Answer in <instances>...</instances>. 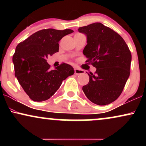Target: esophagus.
I'll use <instances>...</instances> for the list:
<instances>
[{
	"mask_svg": "<svg viewBox=\"0 0 146 146\" xmlns=\"http://www.w3.org/2000/svg\"><path fill=\"white\" fill-rule=\"evenodd\" d=\"M84 70H82V69H80V68H75V74L78 75H80V74H84Z\"/></svg>",
	"mask_w": 146,
	"mask_h": 146,
	"instance_id": "1",
	"label": "esophagus"
}]
</instances>
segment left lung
Masks as SVG:
<instances>
[{
    "mask_svg": "<svg viewBox=\"0 0 146 146\" xmlns=\"http://www.w3.org/2000/svg\"><path fill=\"white\" fill-rule=\"evenodd\" d=\"M78 31L87 37L83 50L86 62L97 68L95 74L88 73L89 82L82 87L84 93L95 104H109L121 95L130 75V49L119 34L100 23L82 27Z\"/></svg>",
    "mask_w": 146,
    "mask_h": 146,
    "instance_id": "8db88e82",
    "label": "left lung"
}]
</instances>
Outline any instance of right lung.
<instances>
[{"instance_id": "add662e5", "label": "right lung", "mask_w": 146, "mask_h": 146, "mask_svg": "<svg viewBox=\"0 0 146 146\" xmlns=\"http://www.w3.org/2000/svg\"><path fill=\"white\" fill-rule=\"evenodd\" d=\"M71 29H42L17 45L13 56L15 76L25 92L34 102L47 100L63 80L73 75L71 65L62 63L54 70L46 62L48 56L59 51V41L73 33Z\"/></svg>"}]
</instances>
